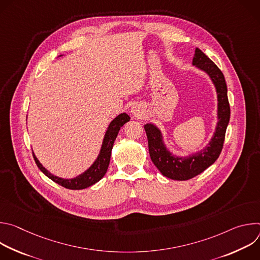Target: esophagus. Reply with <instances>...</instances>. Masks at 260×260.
Here are the masks:
<instances>
[{"label":"esophagus","instance_id":"1","mask_svg":"<svg viewBox=\"0 0 260 260\" xmlns=\"http://www.w3.org/2000/svg\"><path fill=\"white\" fill-rule=\"evenodd\" d=\"M131 113L134 117L136 118H141L144 114V108L142 105L140 104H135L132 108H131Z\"/></svg>","mask_w":260,"mask_h":260}]
</instances>
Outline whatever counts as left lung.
<instances>
[{
    "mask_svg": "<svg viewBox=\"0 0 260 260\" xmlns=\"http://www.w3.org/2000/svg\"><path fill=\"white\" fill-rule=\"evenodd\" d=\"M192 66L207 74L215 86L217 94V123L208 145L191 155L180 156L169 150L161 131L154 123L149 122L144 125L152 162L165 177L178 181L198 176L216 161L223 147L231 117L228 86L223 74L199 48H196Z\"/></svg>",
    "mask_w": 260,
    "mask_h": 260,
    "instance_id": "obj_1",
    "label": "left lung"
}]
</instances>
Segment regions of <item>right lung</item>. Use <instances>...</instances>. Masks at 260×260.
<instances>
[{
  "label": "right lung",
  "mask_w": 260,
  "mask_h": 260,
  "mask_svg": "<svg viewBox=\"0 0 260 260\" xmlns=\"http://www.w3.org/2000/svg\"><path fill=\"white\" fill-rule=\"evenodd\" d=\"M59 56H61V55H59ZM129 119H131V117L126 113H121L110 122V124L105 133L103 143L101 146V150H100V153H99L96 159L92 162V165L85 172L76 176L75 178L64 179V178H60V177H57V176L51 174L42 166V164L38 160V158L36 157L35 153L32 152L34 159H35L37 166H38V168L40 169V171L45 176H47L49 179H51L55 183L61 185V186L69 188V189H75V190L87 188V187L91 186V185L95 184L96 182H99L107 173V170H108V167L110 164V158H111V151H112L114 141L118 135L120 127L123 126L126 122H128Z\"/></svg>",
  "instance_id": "right-lung-1"
}]
</instances>
